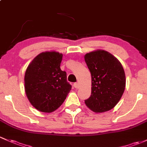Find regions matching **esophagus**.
<instances>
[{
    "label": "esophagus",
    "mask_w": 147,
    "mask_h": 147,
    "mask_svg": "<svg viewBox=\"0 0 147 147\" xmlns=\"http://www.w3.org/2000/svg\"><path fill=\"white\" fill-rule=\"evenodd\" d=\"M74 86H75V87L76 88V89H78V88H79V84H78V82L75 83V84H74Z\"/></svg>",
    "instance_id": "1"
}]
</instances>
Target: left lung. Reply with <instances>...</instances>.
I'll return each instance as SVG.
<instances>
[{"mask_svg": "<svg viewBox=\"0 0 147 147\" xmlns=\"http://www.w3.org/2000/svg\"><path fill=\"white\" fill-rule=\"evenodd\" d=\"M92 75V94L85 100L86 106L95 113L113 109L121 98L126 78L120 62L104 50L94 51L84 55Z\"/></svg>", "mask_w": 147, "mask_h": 147, "instance_id": "left-lung-1", "label": "left lung"}]
</instances>
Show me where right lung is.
Segmentation results:
<instances>
[{
	"instance_id": "obj_1",
	"label": "right lung",
	"mask_w": 147,
	"mask_h": 147,
	"mask_svg": "<svg viewBox=\"0 0 147 147\" xmlns=\"http://www.w3.org/2000/svg\"><path fill=\"white\" fill-rule=\"evenodd\" d=\"M62 58L63 54L55 51L42 52L32 60L26 69V95L38 111H55L63 104L71 90L67 74L60 67Z\"/></svg>"
}]
</instances>
